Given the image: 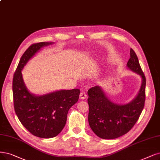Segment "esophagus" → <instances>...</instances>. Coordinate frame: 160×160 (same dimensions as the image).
<instances>
[{
	"label": "esophagus",
	"mask_w": 160,
	"mask_h": 160,
	"mask_svg": "<svg viewBox=\"0 0 160 160\" xmlns=\"http://www.w3.org/2000/svg\"><path fill=\"white\" fill-rule=\"evenodd\" d=\"M87 98V94L84 92H81L80 93V98L81 99H85Z\"/></svg>",
	"instance_id": "esophagus-1"
}]
</instances>
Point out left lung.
Returning a JSON list of instances; mask_svg holds the SVG:
<instances>
[{"mask_svg":"<svg viewBox=\"0 0 160 160\" xmlns=\"http://www.w3.org/2000/svg\"><path fill=\"white\" fill-rule=\"evenodd\" d=\"M127 65L142 78L139 92L129 103L124 105L113 103L98 86L93 87L88 91V123L92 131L101 138L113 139L128 132L137 123L144 108L146 78L137 56L132 48Z\"/></svg>","mask_w":160,"mask_h":160,"instance_id":"left-lung-1","label":"left lung"}]
</instances>
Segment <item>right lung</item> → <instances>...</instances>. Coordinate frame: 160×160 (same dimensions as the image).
Masks as SVG:
<instances>
[{"label":"right lung","instance_id":"obj_1","mask_svg":"<svg viewBox=\"0 0 160 160\" xmlns=\"http://www.w3.org/2000/svg\"><path fill=\"white\" fill-rule=\"evenodd\" d=\"M52 42L32 44L19 62L12 81L16 114L23 127L34 136L49 138L57 136L64 127L68 112L78 101L80 90H61L42 96L30 93L25 87L21 71L41 48Z\"/></svg>","mask_w":160,"mask_h":160}]
</instances>
